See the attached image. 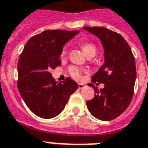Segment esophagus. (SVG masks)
Segmentation results:
<instances>
[{
  "mask_svg": "<svg viewBox=\"0 0 148 148\" xmlns=\"http://www.w3.org/2000/svg\"><path fill=\"white\" fill-rule=\"evenodd\" d=\"M78 87L79 90H81V89H83L85 87V85L84 84H83V83H79L78 84Z\"/></svg>",
  "mask_w": 148,
  "mask_h": 148,
  "instance_id": "1",
  "label": "esophagus"
}]
</instances>
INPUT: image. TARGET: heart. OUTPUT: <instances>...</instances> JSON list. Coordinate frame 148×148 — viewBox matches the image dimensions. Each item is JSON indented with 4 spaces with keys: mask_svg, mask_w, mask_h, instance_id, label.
Returning a JSON list of instances; mask_svg holds the SVG:
<instances>
[{
    "mask_svg": "<svg viewBox=\"0 0 148 148\" xmlns=\"http://www.w3.org/2000/svg\"><path fill=\"white\" fill-rule=\"evenodd\" d=\"M80 47L83 52L86 54V56L88 57H93L95 55L97 52V47L96 45L91 42H83L81 43ZM67 50L68 47L65 46L63 47V48L61 52V57L65 58L67 54ZM83 70L81 68L78 67V66H75V65H71L69 68V73L70 75L73 77L75 79H80L81 75L83 73Z\"/></svg>",
    "mask_w": 148,
    "mask_h": 148,
    "instance_id": "b5f03b06",
    "label": "heart"
}]
</instances>
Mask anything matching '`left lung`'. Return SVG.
Masks as SVG:
<instances>
[{
  "label": "left lung",
  "instance_id": "obj_1",
  "mask_svg": "<svg viewBox=\"0 0 148 148\" xmlns=\"http://www.w3.org/2000/svg\"><path fill=\"white\" fill-rule=\"evenodd\" d=\"M83 29L97 36L104 50V64L92 77L93 83H104V87L98 90L93 83L89 84L95 94L86 101V106L97 119L112 120L125 112L133 98L136 77L135 58L119 33L104 27Z\"/></svg>",
  "mask_w": 148,
  "mask_h": 148
}]
</instances>
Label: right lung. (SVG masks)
Wrapping results in <instances>:
<instances>
[{"mask_svg":"<svg viewBox=\"0 0 148 148\" xmlns=\"http://www.w3.org/2000/svg\"><path fill=\"white\" fill-rule=\"evenodd\" d=\"M79 31L46 30L32 36L18 62V89L27 107L43 119L57 116L65 108L78 84L66 78L56 83L51 70L61 65L63 46Z\"/></svg>","mask_w":148,"mask_h":148,"instance_id":"obj_1","label":"right lung"}]
</instances>
